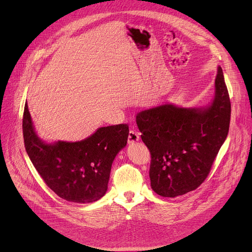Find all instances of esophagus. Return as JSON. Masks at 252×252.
Returning a JSON list of instances; mask_svg holds the SVG:
<instances>
[{"instance_id":"esophagus-1","label":"esophagus","mask_w":252,"mask_h":252,"mask_svg":"<svg viewBox=\"0 0 252 252\" xmlns=\"http://www.w3.org/2000/svg\"><path fill=\"white\" fill-rule=\"evenodd\" d=\"M139 139V133L135 130H129L128 132V137H127V142L128 143H133Z\"/></svg>"}]
</instances>
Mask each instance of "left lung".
Listing matches in <instances>:
<instances>
[{
    "instance_id": "obj_1",
    "label": "left lung",
    "mask_w": 252,
    "mask_h": 252,
    "mask_svg": "<svg viewBox=\"0 0 252 252\" xmlns=\"http://www.w3.org/2000/svg\"><path fill=\"white\" fill-rule=\"evenodd\" d=\"M231 104L222 68L212 102L205 107L162 104L136 115L141 139L151 152L155 192L175 197L196 189L207 177L227 136Z\"/></svg>"
}]
</instances>
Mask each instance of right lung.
I'll use <instances>...</instances> for the list:
<instances>
[{
  "mask_svg": "<svg viewBox=\"0 0 252 252\" xmlns=\"http://www.w3.org/2000/svg\"><path fill=\"white\" fill-rule=\"evenodd\" d=\"M23 134L27 154L46 185L67 201L89 203L106 192L113 161L126 146L128 126L99 127L81 141L47 143L35 133L26 103Z\"/></svg>",
  "mask_w": 252,
  "mask_h": 252,
  "instance_id": "1",
  "label": "right lung"
}]
</instances>
